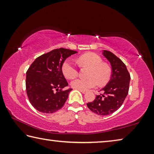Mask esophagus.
<instances>
[{
	"label": "esophagus",
	"instance_id": "1",
	"mask_svg": "<svg viewBox=\"0 0 154 154\" xmlns=\"http://www.w3.org/2000/svg\"><path fill=\"white\" fill-rule=\"evenodd\" d=\"M78 90H79V89H78ZM79 90L81 92H82L83 94H85V92H86V91H85V90Z\"/></svg>",
	"mask_w": 154,
	"mask_h": 154
}]
</instances>
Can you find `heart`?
Listing matches in <instances>:
<instances>
[{
	"instance_id": "1",
	"label": "heart",
	"mask_w": 154,
	"mask_h": 154,
	"mask_svg": "<svg viewBox=\"0 0 154 154\" xmlns=\"http://www.w3.org/2000/svg\"><path fill=\"white\" fill-rule=\"evenodd\" d=\"M78 62L82 66L90 67L88 79L77 78L71 82V86L75 89L87 90L95 88L99 83L105 85L111 78V71L107 64L103 63L100 56L94 53H87L78 58ZM62 71L67 79H72L77 75V70L70 60L64 62L62 66Z\"/></svg>"
}]
</instances>
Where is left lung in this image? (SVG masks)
<instances>
[{
  "mask_svg": "<svg viewBox=\"0 0 154 154\" xmlns=\"http://www.w3.org/2000/svg\"><path fill=\"white\" fill-rule=\"evenodd\" d=\"M103 56L110 62L111 79L101 89L103 94L97 95L94 100L87 103L88 107L99 116H108L118 110L123 104L129 90L130 76L126 65L111 51L102 50Z\"/></svg>",
  "mask_w": 154,
  "mask_h": 154,
  "instance_id": "left-lung-1",
  "label": "left lung"
}]
</instances>
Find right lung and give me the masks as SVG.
Returning <instances> with one entry per match:
<instances>
[{"label":"right lung","mask_w":154,"mask_h":154,"mask_svg":"<svg viewBox=\"0 0 154 154\" xmlns=\"http://www.w3.org/2000/svg\"><path fill=\"white\" fill-rule=\"evenodd\" d=\"M64 48L54 49L35 59L26 72V88L34 107L44 113H53L64 106L72 88L62 90L68 83L62 71L67 58L77 54Z\"/></svg>","instance_id":"obj_1"}]
</instances>
